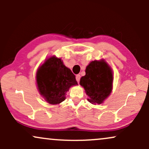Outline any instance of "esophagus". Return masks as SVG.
Segmentation results:
<instances>
[{"instance_id": "esophagus-1", "label": "esophagus", "mask_w": 149, "mask_h": 149, "mask_svg": "<svg viewBox=\"0 0 149 149\" xmlns=\"http://www.w3.org/2000/svg\"><path fill=\"white\" fill-rule=\"evenodd\" d=\"M76 78L77 82H78V83H79V82H80V75H79V74L76 75Z\"/></svg>"}]
</instances>
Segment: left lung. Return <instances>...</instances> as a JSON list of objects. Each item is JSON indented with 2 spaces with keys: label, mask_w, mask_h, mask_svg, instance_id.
Segmentation results:
<instances>
[{
  "label": "left lung",
  "mask_w": 149,
  "mask_h": 149,
  "mask_svg": "<svg viewBox=\"0 0 149 149\" xmlns=\"http://www.w3.org/2000/svg\"><path fill=\"white\" fill-rule=\"evenodd\" d=\"M113 71L104 59L92 61L85 69V76L80 78L88 102L101 104L110 95L113 88Z\"/></svg>",
  "instance_id": "8db88e82"
}]
</instances>
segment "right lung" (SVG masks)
Segmentation results:
<instances>
[{"label": "right lung", "mask_w": 149, "mask_h": 149, "mask_svg": "<svg viewBox=\"0 0 149 149\" xmlns=\"http://www.w3.org/2000/svg\"><path fill=\"white\" fill-rule=\"evenodd\" d=\"M36 83L41 96L53 105L64 101L66 92L78 85L75 75L65 66L61 58L55 56L45 59L37 70Z\"/></svg>", "instance_id": "add662e5"}]
</instances>
